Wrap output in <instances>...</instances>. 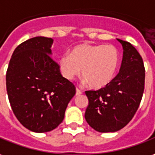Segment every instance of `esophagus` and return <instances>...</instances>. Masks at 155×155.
<instances>
[{
    "label": "esophagus",
    "instance_id": "obj_1",
    "mask_svg": "<svg viewBox=\"0 0 155 155\" xmlns=\"http://www.w3.org/2000/svg\"><path fill=\"white\" fill-rule=\"evenodd\" d=\"M80 94H82V91L80 90L79 88H76V95H80Z\"/></svg>",
    "mask_w": 155,
    "mask_h": 155
}]
</instances>
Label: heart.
Here are the masks:
<instances>
[{
    "label": "heart",
    "mask_w": 155,
    "mask_h": 155,
    "mask_svg": "<svg viewBox=\"0 0 155 155\" xmlns=\"http://www.w3.org/2000/svg\"><path fill=\"white\" fill-rule=\"evenodd\" d=\"M119 62V53L111 45L84 44L72 48L58 61L60 71L67 80L82 76L89 87L100 88L110 84Z\"/></svg>",
    "instance_id": "1"
}]
</instances>
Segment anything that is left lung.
I'll return each instance as SVG.
<instances>
[{"mask_svg": "<svg viewBox=\"0 0 155 155\" xmlns=\"http://www.w3.org/2000/svg\"><path fill=\"white\" fill-rule=\"evenodd\" d=\"M117 40L123 47L119 73L104 88L85 91L88 99L85 119L100 133H114L128 124L139 107L144 90L142 56L132 44Z\"/></svg>", "mask_w": 155, "mask_h": 155, "instance_id": "8db88e82", "label": "left lung"}]
</instances>
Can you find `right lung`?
I'll use <instances>...</instances> for the list:
<instances>
[{
  "label": "right lung",
  "mask_w": 155,
  "mask_h": 155,
  "mask_svg": "<svg viewBox=\"0 0 155 155\" xmlns=\"http://www.w3.org/2000/svg\"><path fill=\"white\" fill-rule=\"evenodd\" d=\"M53 39L35 37L15 49L6 71V91L20 123L35 133L56 128L75 95L74 84L62 77L51 56Z\"/></svg>",
  "instance_id": "add662e5"
}]
</instances>
